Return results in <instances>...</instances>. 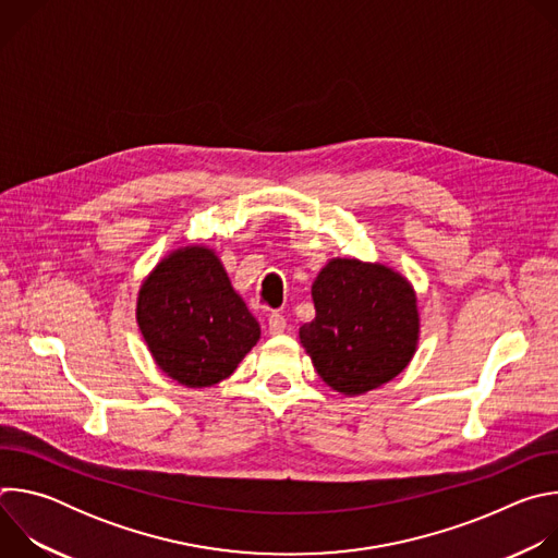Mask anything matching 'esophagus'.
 <instances>
[{
    "label": "esophagus",
    "instance_id": "1",
    "mask_svg": "<svg viewBox=\"0 0 558 558\" xmlns=\"http://www.w3.org/2000/svg\"><path fill=\"white\" fill-rule=\"evenodd\" d=\"M284 329H287V317L282 313H271L269 315V333L280 336V333H284Z\"/></svg>",
    "mask_w": 558,
    "mask_h": 558
}]
</instances>
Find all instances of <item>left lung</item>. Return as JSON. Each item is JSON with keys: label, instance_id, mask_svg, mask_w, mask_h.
Segmentation results:
<instances>
[{"label": "left lung", "instance_id": "left-lung-1", "mask_svg": "<svg viewBox=\"0 0 558 558\" xmlns=\"http://www.w3.org/2000/svg\"><path fill=\"white\" fill-rule=\"evenodd\" d=\"M311 295L315 320L300 329V342L331 388L362 395L407 368L420 315L415 291L400 274L338 258L315 278Z\"/></svg>", "mask_w": 558, "mask_h": 558}]
</instances>
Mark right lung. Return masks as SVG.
Returning a JSON list of instances; mask_svg holds the SVG:
<instances>
[{
	"label": "right lung",
	"mask_w": 558,
	"mask_h": 558,
	"mask_svg": "<svg viewBox=\"0 0 558 558\" xmlns=\"http://www.w3.org/2000/svg\"><path fill=\"white\" fill-rule=\"evenodd\" d=\"M136 320L156 364L190 388L229 377L260 338L256 317L205 247L156 265L138 291Z\"/></svg>",
	"instance_id": "1"
}]
</instances>
